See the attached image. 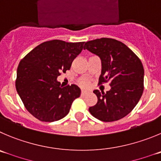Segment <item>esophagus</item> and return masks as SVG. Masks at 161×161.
<instances>
[{"mask_svg":"<svg viewBox=\"0 0 161 161\" xmlns=\"http://www.w3.org/2000/svg\"><path fill=\"white\" fill-rule=\"evenodd\" d=\"M88 94V92H86V91H82V92H81V96H85V95H86V94Z\"/></svg>","mask_w":161,"mask_h":161,"instance_id":"obj_1","label":"esophagus"}]
</instances>
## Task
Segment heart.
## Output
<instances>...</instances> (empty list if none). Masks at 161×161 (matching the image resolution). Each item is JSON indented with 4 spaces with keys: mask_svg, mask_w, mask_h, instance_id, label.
I'll use <instances>...</instances> for the list:
<instances>
[{
    "mask_svg": "<svg viewBox=\"0 0 161 161\" xmlns=\"http://www.w3.org/2000/svg\"><path fill=\"white\" fill-rule=\"evenodd\" d=\"M79 85L82 88H87L90 86V82L87 79H81L79 81Z\"/></svg>",
    "mask_w": 161,
    "mask_h": 161,
    "instance_id": "b5f03b06",
    "label": "heart"
}]
</instances>
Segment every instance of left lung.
Masks as SVG:
<instances>
[{
    "label": "left lung",
    "mask_w": 161,
    "mask_h": 161,
    "mask_svg": "<svg viewBox=\"0 0 161 161\" xmlns=\"http://www.w3.org/2000/svg\"><path fill=\"white\" fill-rule=\"evenodd\" d=\"M83 48L101 58L102 73L98 84L109 82L111 86L106 94L94 90L97 103L89 108L90 113L106 122L121 119L133 110L143 94L142 61L125 43L114 39L91 40L85 43Z\"/></svg>",
    "instance_id": "left-lung-1"
}]
</instances>
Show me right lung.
Here are the masks:
<instances>
[{
  "label": "right lung",
  "mask_w": 161,
  "mask_h": 161,
  "mask_svg": "<svg viewBox=\"0 0 161 161\" xmlns=\"http://www.w3.org/2000/svg\"><path fill=\"white\" fill-rule=\"evenodd\" d=\"M85 42L49 40L36 47L17 67L16 88L25 107L41 121L64 118L74 100L80 96L76 85L62 86L57 77L70 70Z\"/></svg>",
  "instance_id": "1"
}]
</instances>
